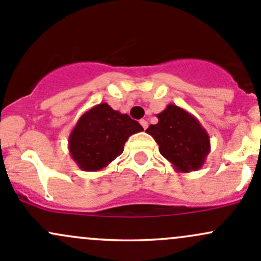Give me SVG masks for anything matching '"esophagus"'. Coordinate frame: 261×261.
Returning <instances> with one entry per match:
<instances>
[{
    "instance_id": "1",
    "label": "esophagus",
    "mask_w": 261,
    "mask_h": 261,
    "mask_svg": "<svg viewBox=\"0 0 261 261\" xmlns=\"http://www.w3.org/2000/svg\"><path fill=\"white\" fill-rule=\"evenodd\" d=\"M139 123H141V125H142L143 128H144V129H147V128H148V122H147V120H145V119H142L141 122H139Z\"/></svg>"
}]
</instances>
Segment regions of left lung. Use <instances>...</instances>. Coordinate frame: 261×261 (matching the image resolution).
Returning <instances> with one entry per match:
<instances>
[{
	"mask_svg": "<svg viewBox=\"0 0 261 261\" xmlns=\"http://www.w3.org/2000/svg\"><path fill=\"white\" fill-rule=\"evenodd\" d=\"M158 123L150 124L147 133L158 143L159 152L176 172L199 170L210 152L208 132L186 109L175 105L156 114Z\"/></svg>",
	"mask_w": 261,
	"mask_h": 261,
	"instance_id": "1",
	"label": "left lung"
}]
</instances>
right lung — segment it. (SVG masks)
Returning a JSON list of instances; mask_svg holds the SVG:
<instances>
[{
    "instance_id": "1",
    "label": "right lung",
    "mask_w": 261,
    "mask_h": 261,
    "mask_svg": "<svg viewBox=\"0 0 261 261\" xmlns=\"http://www.w3.org/2000/svg\"><path fill=\"white\" fill-rule=\"evenodd\" d=\"M143 127L128 114L100 103L85 112L68 137V149L85 172H98L120 155L125 142Z\"/></svg>"
}]
</instances>
